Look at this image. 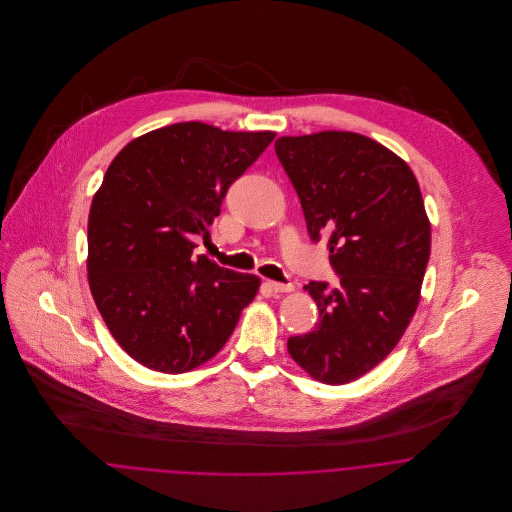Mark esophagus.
I'll use <instances>...</instances> for the list:
<instances>
[{"mask_svg": "<svg viewBox=\"0 0 512 512\" xmlns=\"http://www.w3.org/2000/svg\"><path fill=\"white\" fill-rule=\"evenodd\" d=\"M266 286L270 288V292L274 293H288L293 292V284H280V282H266Z\"/></svg>", "mask_w": 512, "mask_h": 512, "instance_id": "34e87169", "label": "esophagus"}]
</instances>
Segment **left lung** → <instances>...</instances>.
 Masks as SVG:
<instances>
[{"instance_id": "left-lung-1", "label": "left lung", "mask_w": 512, "mask_h": 512, "mask_svg": "<svg viewBox=\"0 0 512 512\" xmlns=\"http://www.w3.org/2000/svg\"><path fill=\"white\" fill-rule=\"evenodd\" d=\"M313 242L327 240L337 288L309 282L319 323L288 339L293 361L325 384L357 380L398 345L430 260L420 185L396 153L353 132L276 140Z\"/></svg>"}]
</instances>
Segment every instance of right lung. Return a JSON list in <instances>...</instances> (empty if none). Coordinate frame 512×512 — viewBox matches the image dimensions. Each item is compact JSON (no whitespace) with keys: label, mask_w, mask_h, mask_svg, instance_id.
Listing matches in <instances>:
<instances>
[{"label":"right lung","mask_w":512,"mask_h":512,"mask_svg":"<svg viewBox=\"0 0 512 512\" xmlns=\"http://www.w3.org/2000/svg\"><path fill=\"white\" fill-rule=\"evenodd\" d=\"M274 132L203 122L153 130L110 163L88 215V284L118 345L138 363L181 374L213 359L260 278L193 256L228 187Z\"/></svg>","instance_id":"right-lung-1"}]
</instances>
